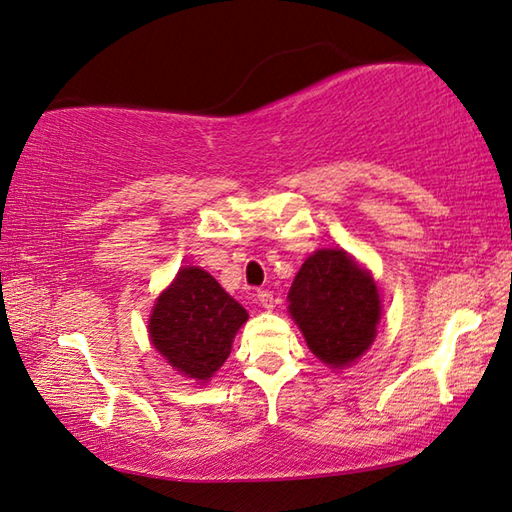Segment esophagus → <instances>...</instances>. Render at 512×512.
I'll list each match as a JSON object with an SVG mask.
<instances>
[{"instance_id": "1", "label": "esophagus", "mask_w": 512, "mask_h": 512, "mask_svg": "<svg viewBox=\"0 0 512 512\" xmlns=\"http://www.w3.org/2000/svg\"><path fill=\"white\" fill-rule=\"evenodd\" d=\"M273 302H275V297H273V293H270V290H257V304L259 306L273 308Z\"/></svg>"}]
</instances>
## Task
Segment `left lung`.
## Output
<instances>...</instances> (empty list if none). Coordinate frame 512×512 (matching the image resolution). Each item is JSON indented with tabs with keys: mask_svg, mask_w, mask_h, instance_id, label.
Here are the masks:
<instances>
[{
	"mask_svg": "<svg viewBox=\"0 0 512 512\" xmlns=\"http://www.w3.org/2000/svg\"><path fill=\"white\" fill-rule=\"evenodd\" d=\"M288 313L317 359L346 368L375 342L382 299L373 275L346 250L322 248L299 268Z\"/></svg>",
	"mask_w": 512,
	"mask_h": 512,
	"instance_id": "8db88e82",
	"label": "left lung"
}]
</instances>
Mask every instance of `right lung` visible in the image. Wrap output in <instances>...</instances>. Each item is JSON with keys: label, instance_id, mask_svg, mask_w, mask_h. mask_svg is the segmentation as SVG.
<instances>
[{"label": "right lung", "instance_id": "right-lung-1", "mask_svg": "<svg viewBox=\"0 0 512 512\" xmlns=\"http://www.w3.org/2000/svg\"><path fill=\"white\" fill-rule=\"evenodd\" d=\"M248 313L199 266L179 268L148 319L150 342L179 375L204 384L222 366Z\"/></svg>", "mask_w": 512, "mask_h": 512}]
</instances>
